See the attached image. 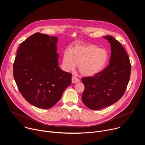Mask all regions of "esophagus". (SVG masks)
I'll return each mask as SVG.
<instances>
[{
  "mask_svg": "<svg viewBox=\"0 0 145 145\" xmlns=\"http://www.w3.org/2000/svg\"><path fill=\"white\" fill-rule=\"evenodd\" d=\"M79 81H80V80H79L78 78H76V77H74V76H73V77H72V83L74 84V83H76V82H79Z\"/></svg>",
  "mask_w": 145,
  "mask_h": 145,
  "instance_id": "34e87169",
  "label": "esophagus"
}]
</instances>
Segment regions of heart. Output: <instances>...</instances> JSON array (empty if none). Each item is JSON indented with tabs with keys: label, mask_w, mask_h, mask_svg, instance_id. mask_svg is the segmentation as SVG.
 <instances>
[{
	"label": "heart",
	"mask_w": 145,
	"mask_h": 145,
	"mask_svg": "<svg viewBox=\"0 0 145 145\" xmlns=\"http://www.w3.org/2000/svg\"><path fill=\"white\" fill-rule=\"evenodd\" d=\"M108 53L105 49H99L92 44L77 45L63 53V65L67 71H73L78 65L80 73L91 77L100 72L106 67Z\"/></svg>",
	"instance_id": "b5f03b06"
}]
</instances>
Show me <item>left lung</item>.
I'll return each mask as SVG.
<instances>
[{
  "instance_id": "obj_1",
  "label": "left lung",
  "mask_w": 145,
  "mask_h": 145,
  "mask_svg": "<svg viewBox=\"0 0 145 145\" xmlns=\"http://www.w3.org/2000/svg\"><path fill=\"white\" fill-rule=\"evenodd\" d=\"M104 38L111 45L109 65L96 75L81 79L85 87L82 101L93 110L107 107L118 101L125 92L131 74L130 59L125 48L111 35Z\"/></svg>"
}]
</instances>
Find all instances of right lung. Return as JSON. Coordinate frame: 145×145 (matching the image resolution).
I'll return each instance as SVG.
<instances>
[{
  "label": "right lung",
  "mask_w": 145,
  "mask_h": 145,
  "mask_svg": "<svg viewBox=\"0 0 145 145\" xmlns=\"http://www.w3.org/2000/svg\"><path fill=\"white\" fill-rule=\"evenodd\" d=\"M56 37L36 33L19 46L14 78L23 97L38 108L48 109L71 84L72 74L58 67Z\"/></svg>",
  "instance_id": "add662e5"
}]
</instances>
